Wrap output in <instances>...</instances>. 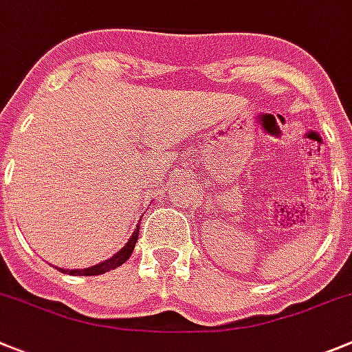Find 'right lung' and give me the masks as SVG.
Segmentation results:
<instances>
[{
	"instance_id": "obj_1",
	"label": "right lung",
	"mask_w": 352,
	"mask_h": 352,
	"mask_svg": "<svg viewBox=\"0 0 352 352\" xmlns=\"http://www.w3.org/2000/svg\"><path fill=\"white\" fill-rule=\"evenodd\" d=\"M138 235H140V225H138V228L134 230V234H132V237L129 239V243L125 244V246L122 248V250L118 251L115 256L109 258V260H106V262H102V263H98V265H94V267H89V269H82V270H64L63 269V272L71 274V276H99V274H104L111 269H117V267H120L122 263L127 262L129 256L132 254L134 246H136V243H138Z\"/></svg>"
}]
</instances>
